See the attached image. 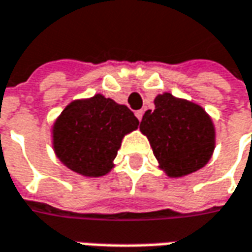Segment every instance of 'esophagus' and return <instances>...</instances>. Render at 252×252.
Listing matches in <instances>:
<instances>
[{"label": "esophagus", "instance_id": "34e87169", "mask_svg": "<svg viewBox=\"0 0 252 252\" xmlns=\"http://www.w3.org/2000/svg\"><path fill=\"white\" fill-rule=\"evenodd\" d=\"M143 115H144L143 111H136V116H137L138 121H141V119H143Z\"/></svg>", "mask_w": 252, "mask_h": 252}]
</instances>
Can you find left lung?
I'll return each instance as SVG.
<instances>
[{
  "label": "left lung",
  "mask_w": 252,
  "mask_h": 252,
  "mask_svg": "<svg viewBox=\"0 0 252 252\" xmlns=\"http://www.w3.org/2000/svg\"><path fill=\"white\" fill-rule=\"evenodd\" d=\"M140 130L148 137L159 166L170 177L193 173L207 165L215 148V129L207 112L197 104L169 93L155 98Z\"/></svg>",
  "instance_id": "1"
}]
</instances>
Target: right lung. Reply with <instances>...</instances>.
Wrapping results in <instances>:
<instances>
[{
  "mask_svg": "<svg viewBox=\"0 0 252 252\" xmlns=\"http://www.w3.org/2000/svg\"><path fill=\"white\" fill-rule=\"evenodd\" d=\"M138 127V119L126 105L97 94L63 109L54 125V150L59 161L83 176H104L125 134Z\"/></svg>",
  "mask_w": 252,
  "mask_h": 252,
  "instance_id": "add662e5",
  "label": "right lung"
}]
</instances>
